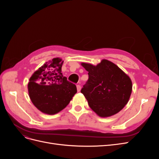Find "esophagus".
<instances>
[{
  "label": "esophagus",
  "instance_id": "obj_1",
  "mask_svg": "<svg viewBox=\"0 0 159 159\" xmlns=\"http://www.w3.org/2000/svg\"><path fill=\"white\" fill-rule=\"evenodd\" d=\"M77 90H78V91L79 92V91H80L81 90V86L80 85H77Z\"/></svg>",
  "mask_w": 159,
  "mask_h": 159
}]
</instances>
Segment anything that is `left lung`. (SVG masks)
<instances>
[{"instance_id": "1", "label": "left lung", "mask_w": 159, "mask_h": 159, "mask_svg": "<svg viewBox=\"0 0 159 159\" xmlns=\"http://www.w3.org/2000/svg\"><path fill=\"white\" fill-rule=\"evenodd\" d=\"M81 65L88 71L89 78L81 92L91 109L102 117L120 111L131 94L132 82L129 77L107 60H103L96 66L85 63Z\"/></svg>"}]
</instances>
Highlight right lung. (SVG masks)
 Wrapping results in <instances>:
<instances>
[{
	"instance_id": "1",
	"label": "right lung",
	"mask_w": 159,
	"mask_h": 159,
	"mask_svg": "<svg viewBox=\"0 0 159 159\" xmlns=\"http://www.w3.org/2000/svg\"><path fill=\"white\" fill-rule=\"evenodd\" d=\"M64 61L52 59L36 71L30 78L28 88L33 104L42 112L54 115L68 105L76 93L75 84L62 75Z\"/></svg>"
}]
</instances>
